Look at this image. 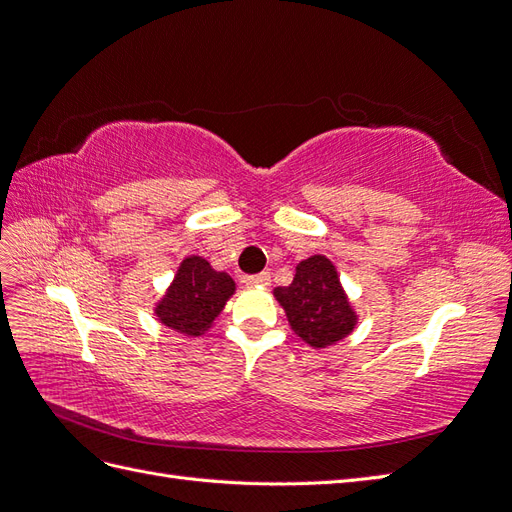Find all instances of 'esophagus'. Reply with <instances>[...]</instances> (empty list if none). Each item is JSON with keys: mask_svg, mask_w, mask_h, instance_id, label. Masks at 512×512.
I'll use <instances>...</instances> for the list:
<instances>
[{"mask_svg": "<svg viewBox=\"0 0 512 512\" xmlns=\"http://www.w3.org/2000/svg\"><path fill=\"white\" fill-rule=\"evenodd\" d=\"M243 282L250 284V286H269L271 284V273L262 271L258 275H247V277H243Z\"/></svg>", "mask_w": 512, "mask_h": 512, "instance_id": "esophagus-1", "label": "esophagus"}]
</instances>
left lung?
Returning <instances> with one entry per match:
<instances>
[{"mask_svg": "<svg viewBox=\"0 0 512 512\" xmlns=\"http://www.w3.org/2000/svg\"><path fill=\"white\" fill-rule=\"evenodd\" d=\"M273 297L286 312L294 335L316 350L339 344L359 324L337 267L322 254L301 260L292 284L275 288Z\"/></svg>", "mask_w": 512, "mask_h": 512, "instance_id": "obj_1", "label": "left lung"}]
</instances>
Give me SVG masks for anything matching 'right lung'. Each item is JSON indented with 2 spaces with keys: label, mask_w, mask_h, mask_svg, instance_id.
Segmentation results:
<instances>
[{
  "label": "right lung",
  "mask_w": 512,
  "mask_h": 512,
  "mask_svg": "<svg viewBox=\"0 0 512 512\" xmlns=\"http://www.w3.org/2000/svg\"><path fill=\"white\" fill-rule=\"evenodd\" d=\"M235 290L237 284L226 271H215L203 256H185L153 316L170 331L200 337L213 327Z\"/></svg>",
  "instance_id": "obj_1"
}]
</instances>
